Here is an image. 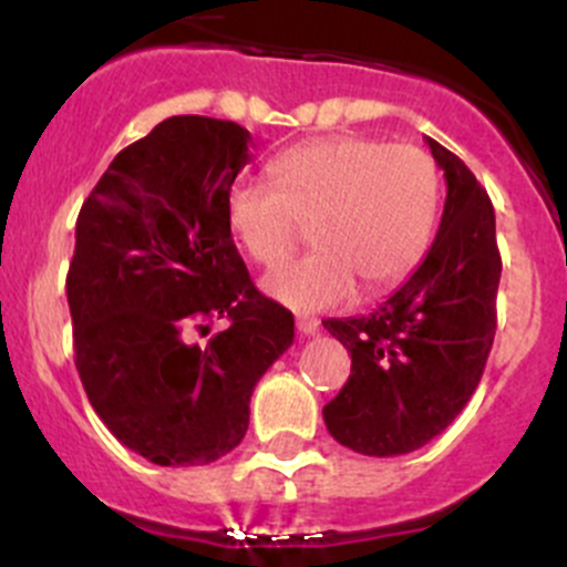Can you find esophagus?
I'll return each mask as SVG.
<instances>
[{
	"label": "esophagus",
	"instance_id": "1",
	"mask_svg": "<svg viewBox=\"0 0 567 567\" xmlns=\"http://www.w3.org/2000/svg\"><path fill=\"white\" fill-rule=\"evenodd\" d=\"M318 318H312V316H299L296 318V329L301 331V334H316L318 331Z\"/></svg>",
	"mask_w": 567,
	"mask_h": 567
}]
</instances>
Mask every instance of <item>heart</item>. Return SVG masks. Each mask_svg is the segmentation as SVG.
Wrapping results in <instances>:
<instances>
[{
    "instance_id": "obj_1",
    "label": "heart",
    "mask_w": 567,
    "mask_h": 567,
    "mask_svg": "<svg viewBox=\"0 0 567 567\" xmlns=\"http://www.w3.org/2000/svg\"><path fill=\"white\" fill-rule=\"evenodd\" d=\"M271 183L227 194V227L255 266H282L305 230L310 257L271 274L266 290L290 310H323L392 288L420 260L436 219L439 175L420 147L364 136L296 145L274 158Z\"/></svg>"
}]
</instances>
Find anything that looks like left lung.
<instances>
[{"label":"left lung","mask_w":567,"mask_h":567,"mask_svg":"<svg viewBox=\"0 0 567 567\" xmlns=\"http://www.w3.org/2000/svg\"><path fill=\"white\" fill-rule=\"evenodd\" d=\"M447 199L425 260L370 316L323 326L351 353V375L323 420L342 447L375 458L436 439L468 403L496 334L502 257L488 194L455 153L427 140Z\"/></svg>","instance_id":"8db88e82"}]
</instances>
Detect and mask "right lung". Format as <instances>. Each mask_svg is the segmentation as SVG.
<instances>
[{"mask_svg":"<svg viewBox=\"0 0 567 567\" xmlns=\"http://www.w3.org/2000/svg\"><path fill=\"white\" fill-rule=\"evenodd\" d=\"M249 142L230 120L167 117L79 210L65 279L79 379L114 439L158 466L236 450L255 384L293 342V316L251 285L227 227ZM219 317L225 332L187 342Z\"/></svg>","mask_w":567,"mask_h":567,"instance_id":"obj_1","label":"right lung"}]
</instances>
